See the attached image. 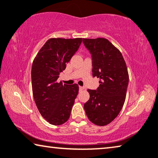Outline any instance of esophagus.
Returning <instances> with one entry per match:
<instances>
[{
	"mask_svg": "<svg viewBox=\"0 0 158 158\" xmlns=\"http://www.w3.org/2000/svg\"><path fill=\"white\" fill-rule=\"evenodd\" d=\"M79 89L80 90H82V89H84V87L82 86H79Z\"/></svg>",
	"mask_w": 158,
	"mask_h": 158,
	"instance_id": "obj_1",
	"label": "esophagus"
}]
</instances>
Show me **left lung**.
I'll use <instances>...</instances> for the list:
<instances>
[{
    "instance_id": "obj_1",
    "label": "left lung",
    "mask_w": 158,
    "mask_h": 158,
    "mask_svg": "<svg viewBox=\"0 0 158 158\" xmlns=\"http://www.w3.org/2000/svg\"><path fill=\"white\" fill-rule=\"evenodd\" d=\"M82 42L92 55L93 76L99 78L98 89H87L89 99L84 109L91 122L102 127L114 119L124 104L129 77L127 64L106 39H83Z\"/></svg>"
}]
</instances>
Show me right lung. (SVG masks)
<instances>
[{"mask_svg": "<svg viewBox=\"0 0 158 158\" xmlns=\"http://www.w3.org/2000/svg\"><path fill=\"white\" fill-rule=\"evenodd\" d=\"M82 40L49 39L33 60L31 74L34 99L41 115L52 125L66 122L78 93L77 84L63 85L57 79L79 48Z\"/></svg>", "mask_w": 158, "mask_h": 158, "instance_id": "right-lung-1", "label": "right lung"}]
</instances>
